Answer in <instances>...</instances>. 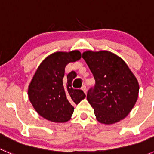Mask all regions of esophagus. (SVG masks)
<instances>
[{"instance_id": "obj_1", "label": "esophagus", "mask_w": 154, "mask_h": 154, "mask_svg": "<svg viewBox=\"0 0 154 154\" xmlns=\"http://www.w3.org/2000/svg\"><path fill=\"white\" fill-rule=\"evenodd\" d=\"M81 89L83 90V92H84L85 94H86V93H87V89H86V86H82Z\"/></svg>"}]
</instances>
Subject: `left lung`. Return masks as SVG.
I'll use <instances>...</instances> for the list:
<instances>
[{"label":"left lung","mask_w":154,"mask_h":154,"mask_svg":"<svg viewBox=\"0 0 154 154\" xmlns=\"http://www.w3.org/2000/svg\"><path fill=\"white\" fill-rule=\"evenodd\" d=\"M83 58L95 80L87 100L96 119L113 125L128 116L137 101L139 86L131 70L121 57L107 51H86Z\"/></svg>","instance_id":"8db88e82"}]
</instances>
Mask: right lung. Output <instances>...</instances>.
I'll use <instances>...</instances> for the list:
<instances>
[{"label": "right lung", "instance_id": "right-lung-1", "mask_svg": "<svg viewBox=\"0 0 154 154\" xmlns=\"http://www.w3.org/2000/svg\"><path fill=\"white\" fill-rule=\"evenodd\" d=\"M81 58L79 51H57L41 63L28 86V97L39 116L50 122L64 123L71 119L74 104L86 97L82 90L71 86L76 76L64 77L65 68L69 63Z\"/></svg>", "mask_w": 154, "mask_h": 154}]
</instances>
